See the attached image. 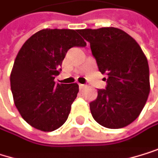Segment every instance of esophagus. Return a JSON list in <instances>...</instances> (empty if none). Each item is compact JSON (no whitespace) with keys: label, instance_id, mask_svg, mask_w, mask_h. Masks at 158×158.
Listing matches in <instances>:
<instances>
[{"label":"esophagus","instance_id":"esophagus-1","mask_svg":"<svg viewBox=\"0 0 158 158\" xmlns=\"http://www.w3.org/2000/svg\"><path fill=\"white\" fill-rule=\"evenodd\" d=\"M78 87H80V90H83L84 88H85V85L84 84H78Z\"/></svg>","mask_w":158,"mask_h":158}]
</instances>
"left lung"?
Wrapping results in <instances>:
<instances>
[{
  "label": "left lung",
  "mask_w": 158,
  "mask_h": 158,
  "mask_svg": "<svg viewBox=\"0 0 158 158\" xmlns=\"http://www.w3.org/2000/svg\"><path fill=\"white\" fill-rule=\"evenodd\" d=\"M90 43L98 69L108 76L90 103L94 119L102 127L122 128L135 121L150 93L149 65L139 45L126 31L113 27L78 31ZM106 80V78H105Z\"/></svg>",
  "instance_id": "left-lung-1"
}]
</instances>
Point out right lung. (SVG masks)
<instances>
[{"label":"right lung","instance_id":"obj_1","mask_svg":"<svg viewBox=\"0 0 158 158\" xmlns=\"http://www.w3.org/2000/svg\"><path fill=\"white\" fill-rule=\"evenodd\" d=\"M77 30L45 29L31 35L19 51L10 75L11 91L21 117L45 132L61 127L78 93L77 83L54 81L65 54L73 47H85Z\"/></svg>","mask_w":158,"mask_h":158}]
</instances>
